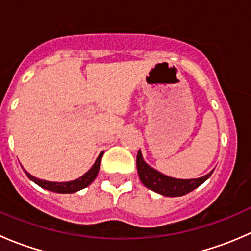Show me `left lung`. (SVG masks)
<instances>
[{
  "label": "left lung",
  "mask_w": 251,
  "mask_h": 251,
  "mask_svg": "<svg viewBox=\"0 0 251 251\" xmlns=\"http://www.w3.org/2000/svg\"><path fill=\"white\" fill-rule=\"evenodd\" d=\"M137 170L140 175L141 182L147 187V188L151 189V191L156 192V193L161 194L165 197H181L184 194L189 193L193 189L198 188L201 183H204L214 171L210 174L205 175L199 178H191V179H179L174 178V177H169L166 175L159 173L155 169L151 168L146 161L142 158L141 151L137 153Z\"/></svg>",
  "instance_id": "1"
}]
</instances>
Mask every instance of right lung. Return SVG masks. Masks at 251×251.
I'll use <instances>...</instances> for the list:
<instances>
[{"label":"right lung","instance_id":"right-lung-1","mask_svg":"<svg viewBox=\"0 0 251 251\" xmlns=\"http://www.w3.org/2000/svg\"><path fill=\"white\" fill-rule=\"evenodd\" d=\"M104 151L98 155L97 160L96 163L93 164L92 168L87 171L83 176L78 177L77 179H74V181H69V182H50V181H45V179H40L36 178V177L31 176L29 173L25 171L26 176L31 179L32 182H35L36 184H39L40 187L42 188L47 189V191L50 192H55V193H74V192L80 191V189L86 188L87 186H90L95 178L97 177L98 171H100V160H102V156Z\"/></svg>","mask_w":251,"mask_h":251}]
</instances>
